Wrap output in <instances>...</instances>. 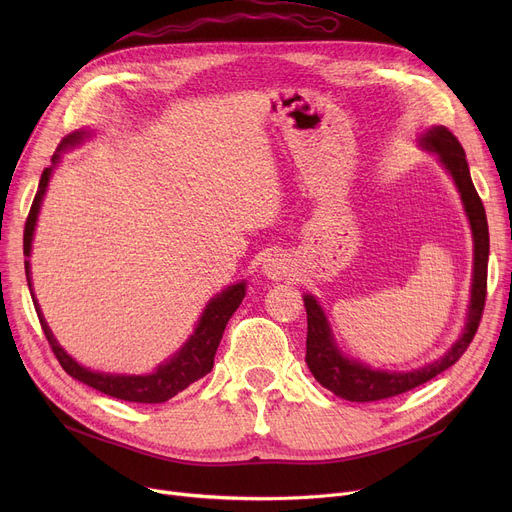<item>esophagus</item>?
<instances>
[{"mask_svg": "<svg viewBox=\"0 0 512 512\" xmlns=\"http://www.w3.org/2000/svg\"><path fill=\"white\" fill-rule=\"evenodd\" d=\"M288 259L280 253H274L263 261V274L270 280H282L288 274Z\"/></svg>", "mask_w": 512, "mask_h": 512, "instance_id": "34e87169", "label": "esophagus"}]
</instances>
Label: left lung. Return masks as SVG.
Segmentation results:
<instances>
[{"mask_svg": "<svg viewBox=\"0 0 512 512\" xmlns=\"http://www.w3.org/2000/svg\"><path fill=\"white\" fill-rule=\"evenodd\" d=\"M421 143L438 153L444 168L452 174L456 186L461 191V199L465 211L469 215L473 242H475V265H473V288H471V305H469V319L463 336L452 344L450 351L432 365H425L421 369L409 373H388V371H375L367 365L357 361H348L340 355L330 334V326L326 321L324 311L317 305L311 294H305V309H307V367L313 373V378L334 392L336 396L351 400V402H373L398 396L402 392H409L432 378L438 373L446 371L459 361L469 348L473 336L477 334L479 321L486 307V294H488V255H490V232H488V218L486 209L475 191L465 149L461 147L459 139L444 128L434 126Z\"/></svg>", "mask_w": 512, "mask_h": 512, "instance_id": "obj_1", "label": "left lung"}]
</instances>
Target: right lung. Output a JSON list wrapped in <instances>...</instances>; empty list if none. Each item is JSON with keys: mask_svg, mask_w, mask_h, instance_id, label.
Segmentation results:
<instances>
[{"mask_svg": "<svg viewBox=\"0 0 512 512\" xmlns=\"http://www.w3.org/2000/svg\"><path fill=\"white\" fill-rule=\"evenodd\" d=\"M85 132H72L70 137H66L60 145V149L78 143L83 139ZM60 155H53V161H58ZM51 176V168H45L39 180V191L33 199L29 218H26L24 224V255H31V242H33V232H35V224H37V213L41 207V199L45 195V188ZM24 270H26V282H29V290L31 288V274H29V261H24ZM33 303H35V311L39 317L41 330L51 346L53 355L60 361L62 369L72 375L74 380L83 382L107 396L112 398H120V400H128V402H143V405H157V402H166L172 396H176L178 392H182L184 388L191 386L193 382L201 380L203 375H207L213 367V357L215 351H218L220 340L224 336L226 324L230 321V317L234 315V311L238 309V305L245 299V282H238L234 286H230L228 290H224L218 297L211 299L207 309L203 311L199 326L195 330V334L191 336L182 348L180 353H176V357H172L166 365H159L155 373L151 375H110V373H97L91 369H85L83 365H78L70 355L64 353V348L53 338L51 330L47 328L45 319L41 315V309L35 301V294L31 292Z\"/></svg>", "mask_w": 512, "mask_h": 512, "instance_id": "right-lung-1", "label": "right lung"}]
</instances>
